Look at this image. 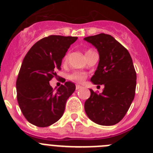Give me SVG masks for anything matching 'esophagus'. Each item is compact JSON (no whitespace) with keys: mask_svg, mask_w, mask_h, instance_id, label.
Returning a JSON list of instances; mask_svg holds the SVG:
<instances>
[{"mask_svg":"<svg viewBox=\"0 0 153 153\" xmlns=\"http://www.w3.org/2000/svg\"><path fill=\"white\" fill-rule=\"evenodd\" d=\"M81 88H82V86L79 85V84H76V89H81Z\"/></svg>","mask_w":153,"mask_h":153,"instance_id":"esophagus-1","label":"esophagus"}]
</instances>
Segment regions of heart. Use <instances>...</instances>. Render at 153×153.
Returning a JSON list of instances; mask_svg holds the SVG:
<instances>
[{"instance_id":"heart-1","label":"heart","mask_w":153,"mask_h":153,"mask_svg":"<svg viewBox=\"0 0 153 153\" xmlns=\"http://www.w3.org/2000/svg\"><path fill=\"white\" fill-rule=\"evenodd\" d=\"M92 52V50H88L86 52V55L88 54L89 53ZM67 59H68V54H66L64 57V62L66 63L67 61ZM86 74L83 72H74L72 74L69 76V79H71L73 81H76V82H81L86 79Z\"/></svg>"}]
</instances>
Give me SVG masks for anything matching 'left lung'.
I'll return each instance as SVG.
<instances>
[{
	"mask_svg": "<svg viewBox=\"0 0 153 153\" xmlns=\"http://www.w3.org/2000/svg\"><path fill=\"white\" fill-rule=\"evenodd\" d=\"M97 49L99 61L91 78L95 85H104L101 94L89 89L84 108L89 118L100 125L111 126L122 120L135 96L136 74L127 49L110 35L101 33L84 38Z\"/></svg>",
	"mask_w": 153,
	"mask_h": 153,
	"instance_id": "1",
	"label": "left lung"
}]
</instances>
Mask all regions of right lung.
Instances as JSON below:
<instances>
[{
  "label": "right lung",
  "instance_id": "1",
  "mask_svg": "<svg viewBox=\"0 0 153 153\" xmlns=\"http://www.w3.org/2000/svg\"><path fill=\"white\" fill-rule=\"evenodd\" d=\"M77 37L50 36L29 49L16 79L17 101L22 114L33 125L48 127L62 117L75 84L65 82L54 91L49 81L57 76L62 59Z\"/></svg>",
  "mask_w": 153,
  "mask_h": 153
}]
</instances>
